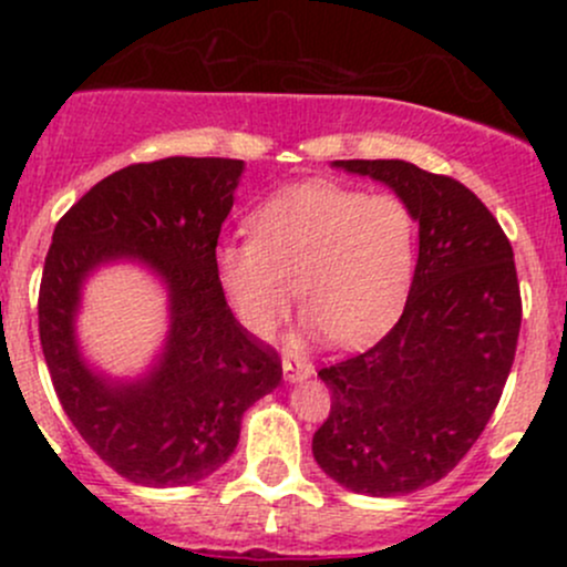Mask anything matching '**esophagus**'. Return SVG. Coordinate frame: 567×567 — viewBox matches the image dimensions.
I'll list each match as a JSON object with an SVG mask.
<instances>
[{
    "label": "esophagus",
    "mask_w": 567,
    "mask_h": 567,
    "mask_svg": "<svg viewBox=\"0 0 567 567\" xmlns=\"http://www.w3.org/2000/svg\"><path fill=\"white\" fill-rule=\"evenodd\" d=\"M282 370H285V379H288V381H303V379H309V375H311L309 362L298 360V357H285Z\"/></svg>",
    "instance_id": "34e87169"
}]
</instances>
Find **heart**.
Returning <instances> with one entry per match:
<instances>
[{
	"label": "heart",
	"instance_id": "obj_1",
	"mask_svg": "<svg viewBox=\"0 0 567 567\" xmlns=\"http://www.w3.org/2000/svg\"><path fill=\"white\" fill-rule=\"evenodd\" d=\"M252 239L218 247L226 296L252 336H271L292 303L341 347L386 333L405 303L415 224L394 194L306 181L277 192L250 216Z\"/></svg>",
	"mask_w": 567,
	"mask_h": 567
}]
</instances>
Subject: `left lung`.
<instances>
[{
	"label": "left lung",
	"mask_w": 567,
	"mask_h": 567,
	"mask_svg": "<svg viewBox=\"0 0 567 567\" xmlns=\"http://www.w3.org/2000/svg\"><path fill=\"white\" fill-rule=\"evenodd\" d=\"M333 165L394 188L419 220V264L394 328L320 370L330 413L311 451L349 491L405 496L453 472L498 405L523 322L514 252L451 175L402 159Z\"/></svg>",
	"instance_id": "8db88e82"
}]
</instances>
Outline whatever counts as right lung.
I'll list each match as a JSON object with an SVG mask.
<instances>
[{
  "instance_id": "add662e5",
  "label": "right lung",
  "mask_w": 567,
  "mask_h": 567,
  "mask_svg": "<svg viewBox=\"0 0 567 567\" xmlns=\"http://www.w3.org/2000/svg\"><path fill=\"white\" fill-rule=\"evenodd\" d=\"M243 159L165 157L127 165L58 220L42 285L39 341L53 389L82 440L130 483L178 487L229 461L243 413L282 379L275 347L234 320L218 279V234ZM138 255L172 290L174 328L161 368L112 388L79 360L73 311L83 275Z\"/></svg>"
}]
</instances>
